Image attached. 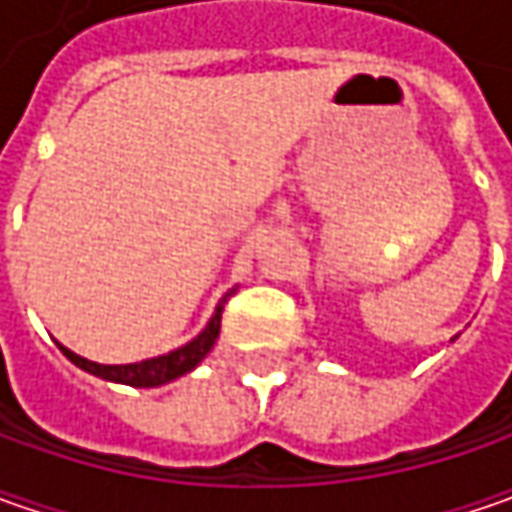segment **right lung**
<instances>
[{
  "mask_svg": "<svg viewBox=\"0 0 512 512\" xmlns=\"http://www.w3.org/2000/svg\"><path fill=\"white\" fill-rule=\"evenodd\" d=\"M230 293H233V290H230ZM230 293H227V296H230ZM227 296L219 302V307H216V313L210 316L207 327L199 333V336H196V339H193V342L182 344V347L170 350V353H165V356H156V359H145V362H133V364H96V362H90V359L76 356L73 350L62 347V344H59V350H62V353H65L76 367L88 370V373L99 376V379L130 384V387H159V384H168L173 382V379H179V376L190 373V370H193V367L202 362L207 353L213 350V344H216V339H219L222 310H225Z\"/></svg>",
  "mask_w": 512,
  "mask_h": 512,
  "instance_id": "add662e5",
  "label": "right lung"
}]
</instances>
